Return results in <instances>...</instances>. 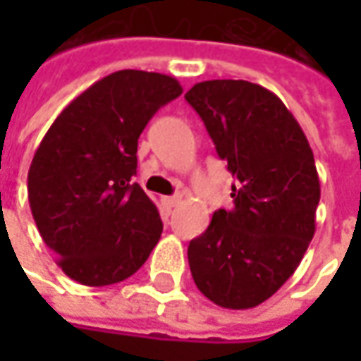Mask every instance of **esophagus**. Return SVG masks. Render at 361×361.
<instances>
[{
	"mask_svg": "<svg viewBox=\"0 0 361 361\" xmlns=\"http://www.w3.org/2000/svg\"><path fill=\"white\" fill-rule=\"evenodd\" d=\"M160 202H162V209H164L166 213H171L174 207L180 202V197H162V199H160Z\"/></svg>",
	"mask_w": 361,
	"mask_h": 361,
	"instance_id": "esophagus-1",
	"label": "esophagus"
}]
</instances>
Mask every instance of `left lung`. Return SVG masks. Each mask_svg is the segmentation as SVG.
Returning a JSON list of instances; mask_svg holds the SVG:
<instances>
[{
	"label": "left lung",
	"instance_id": "1",
	"mask_svg": "<svg viewBox=\"0 0 361 361\" xmlns=\"http://www.w3.org/2000/svg\"><path fill=\"white\" fill-rule=\"evenodd\" d=\"M237 183L188 245L192 279L227 310H251L295 273L315 233L319 176L312 146L287 106L247 80H207L185 94Z\"/></svg>",
	"mask_w": 361,
	"mask_h": 361
}]
</instances>
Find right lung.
Masks as SVG:
<instances>
[{
    "mask_svg": "<svg viewBox=\"0 0 361 361\" xmlns=\"http://www.w3.org/2000/svg\"><path fill=\"white\" fill-rule=\"evenodd\" d=\"M180 94L176 78L120 70L76 96L42 138L27 199L42 239L70 279L88 287L124 281L159 243V209L132 176L138 136Z\"/></svg>",
    "mask_w": 361,
    "mask_h": 361,
    "instance_id": "add662e5",
    "label": "right lung"
}]
</instances>
